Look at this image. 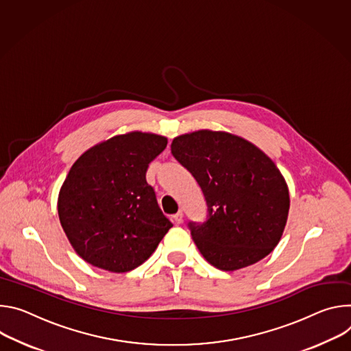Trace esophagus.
I'll list each match as a JSON object with an SVG mask.
<instances>
[{"label":"esophagus","instance_id":"34e87169","mask_svg":"<svg viewBox=\"0 0 351 351\" xmlns=\"http://www.w3.org/2000/svg\"><path fill=\"white\" fill-rule=\"evenodd\" d=\"M182 217H184L182 212H178V213H176V215L173 216V221H174L176 224H180V223H182Z\"/></svg>","mask_w":351,"mask_h":351}]
</instances>
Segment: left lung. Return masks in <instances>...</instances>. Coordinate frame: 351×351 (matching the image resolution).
Masks as SVG:
<instances>
[{
  "label": "left lung",
  "mask_w": 351,
  "mask_h": 351,
  "mask_svg": "<svg viewBox=\"0 0 351 351\" xmlns=\"http://www.w3.org/2000/svg\"><path fill=\"white\" fill-rule=\"evenodd\" d=\"M171 153L205 195L208 220L188 227L210 265L232 271L274 251L286 227L290 197L269 156L241 136L210 130L174 138Z\"/></svg>",
  "instance_id": "obj_1"
}]
</instances>
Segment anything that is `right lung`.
Masks as SVG:
<instances>
[{"instance_id": "right-lung-1", "label": "right lung", "mask_w": 351, "mask_h": 351, "mask_svg": "<svg viewBox=\"0 0 351 351\" xmlns=\"http://www.w3.org/2000/svg\"><path fill=\"white\" fill-rule=\"evenodd\" d=\"M166 146V136L132 131L92 146L72 165L57 208L68 241L84 261L124 274L158 248L173 224L146 182V170Z\"/></svg>"}]
</instances>
